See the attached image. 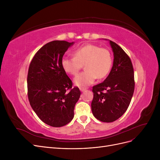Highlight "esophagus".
<instances>
[{
	"label": "esophagus",
	"mask_w": 160,
	"mask_h": 160,
	"mask_svg": "<svg viewBox=\"0 0 160 160\" xmlns=\"http://www.w3.org/2000/svg\"><path fill=\"white\" fill-rule=\"evenodd\" d=\"M79 89H80V91H81V92H84V91L86 90V89H84V88H80Z\"/></svg>",
	"instance_id": "34e87169"
}]
</instances>
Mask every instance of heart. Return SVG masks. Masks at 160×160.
Here are the masks:
<instances>
[{
    "label": "heart",
    "mask_w": 160,
    "mask_h": 160,
    "mask_svg": "<svg viewBox=\"0 0 160 160\" xmlns=\"http://www.w3.org/2000/svg\"><path fill=\"white\" fill-rule=\"evenodd\" d=\"M75 57L64 56L61 66L65 72L72 75L78 73L84 65L85 71L74 79L77 86L91 85L98 77L103 79L107 76L112 66V56L109 51L100 47L88 44L76 49Z\"/></svg>",
    "instance_id": "1"
}]
</instances>
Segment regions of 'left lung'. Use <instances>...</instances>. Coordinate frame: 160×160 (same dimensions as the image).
Returning <instances> with one entry per match:
<instances>
[{
	"instance_id": "1",
	"label": "left lung",
	"mask_w": 160,
	"mask_h": 160,
	"mask_svg": "<svg viewBox=\"0 0 160 160\" xmlns=\"http://www.w3.org/2000/svg\"><path fill=\"white\" fill-rule=\"evenodd\" d=\"M113 52V67L103 83L93 87L91 110L103 122H115L128 109L133 97L135 82L129 56L115 42L109 40Z\"/></svg>"
}]
</instances>
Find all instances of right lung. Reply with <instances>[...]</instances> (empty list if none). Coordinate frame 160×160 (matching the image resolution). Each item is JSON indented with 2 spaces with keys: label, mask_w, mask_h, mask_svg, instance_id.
Here are the masks:
<instances>
[{
  "label": "right lung",
  "mask_w": 160,
  "mask_h": 160,
  "mask_svg": "<svg viewBox=\"0 0 160 160\" xmlns=\"http://www.w3.org/2000/svg\"><path fill=\"white\" fill-rule=\"evenodd\" d=\"M74 42L53 41L38 50L28 68V98L31 108L45 123L59 128L74 117L81 92L61 66L65 52ZM69 90V91H67Z\"/></svg>",
  "instance_id": "add662e5"
}]
</instances>
